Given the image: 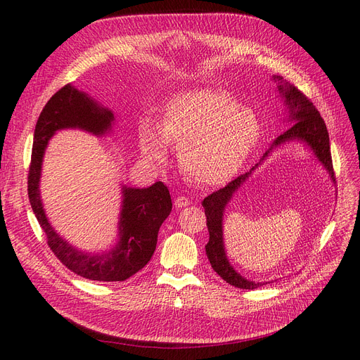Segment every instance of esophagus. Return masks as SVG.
Returning <instances> with one entry per match:
<instances>
[{
    "label": "esophagus",
    "mask_w": 360,
    "mask_h": 360,
    "mask_svg": "<svg viewBox=\"0 0 360 360\" xmlns=\"http://www.w3.org/2000/svg\"><path fill=\"white\" fill-rule=\"evenodd\" d=\"M188 204H190V200H188L184 195H179V197L175 198V207H176V209H182V207H186Z\"/></svg>",
    "instance_id": "1"
}]
</instances>
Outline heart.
<instances>
[{
	"label": "heart",
	"instance_id": "heart-1",
	"mask_svg": "<svg viewBox=\"0 0 360 360\" xmlns=\"http://www.w3.org/2000/svg\"><path fill=\"white\" fill-rule=\"evenodd\" d=\"M262 125L257 113L239 106L231 94L198 89L170 98L159 127L143 121L139 141L143 155L163 162L166 144L178 146L182 172L195 184L217 186L229 182L259 143Z\"/></svg>",
	"mask_w": 360,
	"mask_h": 360
}]
</instances>
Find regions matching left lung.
I'll return each mask as SVG.
<instances>
[{
    "instance_id": "left-lung-1",
    "label": "left lung",
    "mask_w": 360,
    "mask_h": 360,
    "mask_svg": "<svg viewBox=\"0 0 360 360\" xmlns=\"http://www.w3.org/2000/svg\"><path fill=\"white\" fill-rule=\"evenodd\" d=\"M273 80L278 82V91L281 96L285 98V103L289 109V121H295V124L278 136L273 146L266 151V155L262 156V160L266 159L273 147L280 146L286 141H302L305 143L316 156V159L323 163L326 170L328 172L333 182L335 181L334 170H333V160H331V151H330V137L328 131L326 127L324 120L321 118L318 109L314 106V103L305 96L304 93L297 90L295 86L289 84L286 80L283 82L280 75H273ZM255 165L250 172L238 176L236 179L231 181L224 188L214 191L209 197L202 200V207L207 217V228H209L210 239L205 245V254L209 257V261L212 264L213 270L229 285L239 288V289H248L254 290L266 283L252 281L240 276L229 262L228 257H226L224 243H223V213L226 205L231 201L233 194L239 190V186L248 179V176L252 174V170L257 167Z\"/></svg>"
}]
</instances>
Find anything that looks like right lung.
I'll return each instance as SVG.
<instances>
[{"instance_id":"add662e5","label":"right lung","mask_w":360,"mask_h":360,"mask_svg":"<svg viewBox=\"0 0 360 360\" xmlns=\"http://www.w3.org/2000/svg\"><path fill=\"white\" fill-rule=\"evenodd\" d=\"M113 121L112 110L74 86H64L48 101L36 122L27 176L32 210L55 257L72 273L98 281H124L150 261L156 250L160 226L172 210L167 186L160 181L148 188L122 186L120 240L110 251L91 254L74 248L53 231L42 205L39 182L45 148L56 131L79 128L93 136H105L112 129Z\"/></svg>"}]
</instances>
